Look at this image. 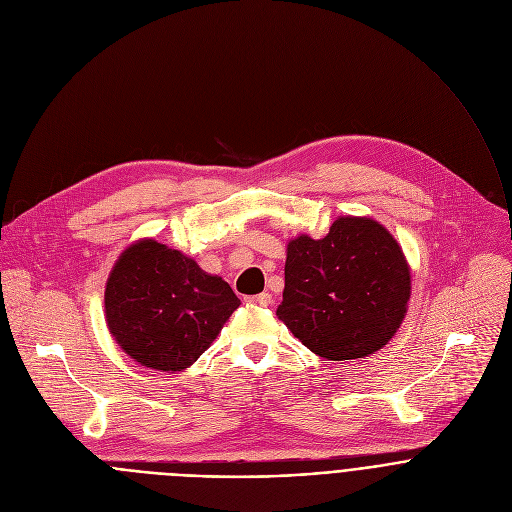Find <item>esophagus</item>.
<instances>
[{
    "instance_id": "obj_1",
    "label": "esophagus",
    "mask_w": 512,
    "mask_h": 512,
    "mask_svg": "<svg viewBox=\"0 0 512 512\" xmlns=\"http://www.w3.org/2000/svg\"><path fill=\"white\" fill-rule=\"evenodd\" d=\"M247 304H253V306H259V308H267L273 304V296L267 294V291H263V294H257V296H249L245 298Z\"/></svg>"
}]
</instances>
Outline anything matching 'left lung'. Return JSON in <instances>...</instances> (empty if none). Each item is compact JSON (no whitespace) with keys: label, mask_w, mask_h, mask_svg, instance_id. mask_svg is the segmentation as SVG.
Returning <instances> with one entry per match:
<instances>
[{"label":"left lung","mask_w":512,"mask_h":512,"mask_svg":"<svg viewBox=\"0 0 512 512\" xmlns=\"http://www.w3.org/2000/svg\"><path fill=\"white\" fill-rule=\"evenodd\" d=\"M411 275L401 247L373 218L342 216L324 239L289 241L279 320L314 354H375L401 326Z\"/></svg>","instance_id":"left-lung-1"}]
</instances>
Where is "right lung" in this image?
I'll return each instance as SVG.
<instances>
[{
	"mask_svg": "<svg viewBox=\"0 0 512 512\" xmlns=\"http://www.w3.org/2000/svg\"><path fill=\"white\" fill-rule=\"evenodd\" d=\"M241 300L231 285L156 241L131 245L107 289V326L141 367L184 371L212 344Z\"/></svg>",
	"mask_w": 512,
	"mask_h": 512,
	"instance_id": "right-lung-1",
	"label": "right lung"
}]
</instances>
